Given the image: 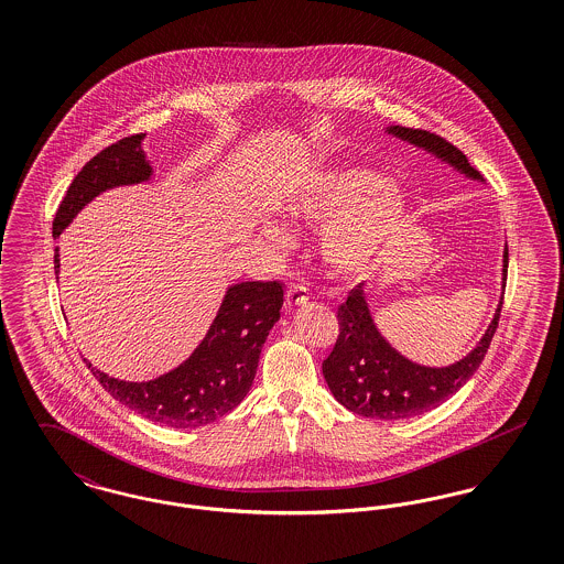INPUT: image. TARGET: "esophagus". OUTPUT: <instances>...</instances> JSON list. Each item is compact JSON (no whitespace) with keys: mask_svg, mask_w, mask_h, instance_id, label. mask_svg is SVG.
<instances>
[{"mask_svg":"<svg viewBox=\"0 0 564 564\" xmlns=\"http://www.w3.org/2000/svg\"><path fill=\"white\" fill-rule=\"evenodd\" d=\"M306 302H308V294H306V290L300 288V285H292V288L285 292V308H288V311H292L295 306H302V304H306Z\"/></svg>","mask_w":564,"mask_h":564,"instance_id":"1","label":"esophagus"}]
</instances>
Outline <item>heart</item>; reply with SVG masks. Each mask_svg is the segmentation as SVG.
Returning <instances> with one entry per match:
<instances>
[{"label":"heart","mask_w":564,"mask_h":564,"mask_svg":"<svg viewBox=\"0 0 564 564\" xmlns=\"http://www.w3.org/2000/svg\"><path fill=\"white\" fill-rule=\"evenodd\" d=\"M295 221L322 226V256L340 276L364 274L375 267L384 249L402 232L408 203L384 177L364 166H345L315 173L297 189L290 205ZM274 245H290V232L267 224Z\"/></svg>","instance_id":"heart-1"}]
</instances>
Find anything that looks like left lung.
I'll list each match as a JSON object with an SVG mask.
<instances>
[{"label": "left lung", "instance_id": "1", "mask_svg": "<svg viewBox=\"0 0 564 564\" xmlns=\"http://www.w3.org/2000/svg\"><path fill=\"white\" fill-rule=\"evenodd\" d=\"M389 133L405 139L419 148L433 152L437 159L451 162L460 173L480 180V171L474 169L467 156L440 134L391 127ZM508 245L503 251V281H508ZM506 290V283H503ZM503 297L497 313L488 325L482 340L467 357L448 368H425L412 364L380 336L376 329L364 283L355 285L347 295V302L338 306V338L327 359L323 361V376L334 398L347 410L376 419V421H403L419 416L431 408H437L476 375L490 347L501 317Z\"/></svg>", "mask_w": 564, "mask_h": 564}]
</instances>
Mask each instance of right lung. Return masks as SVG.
<instances>
[{"label":"right lung","instance_id":"obj_1","mask_svg":"<svg viewBox=\"0 0 564 564\" xmlns=\"http://www.w3.org/2000/svg\"><path fill=\"white\" fill-rule=\"evenodd\" d=\"M141 133L124 137L82 166L54 214V239L97 194L150 180L152 169L141 152ZM56 251L54 272L58 274ZM281 306L283 285L279 281L237 283L224 297L205 340L169 375L148 382H124L104 375L93 364L88 370L113 400L148 421L175 430L203 427L245 400L270 327L281 317Z\"/></svg>","mask_w":564,"mask_h":564}]
</instances>
